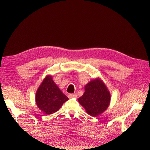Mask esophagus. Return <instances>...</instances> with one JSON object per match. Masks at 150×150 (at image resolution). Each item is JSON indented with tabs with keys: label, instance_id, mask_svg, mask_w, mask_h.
<instances>
[{
	"label": "esophagus",
	"instance_id": "esophagus-1",
	"mask_svg": "<svg viewBox=\"0 0 150 150\" xmlns=\"http://www.w3.org/2000/svg\"><path fill=\"white\" fill-rule=\"evenodd\" d=\"M68 97L69 98H77V95L76 94H69L68 95Z\"/></svg>",
	"mask_w": 150,
	"mask_h": 150
}]
</instances>
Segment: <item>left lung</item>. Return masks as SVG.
<instances>
[{
	"instance_id": "1",
	"label": "left lung",
	"mask_w": 150,
	"mask_h": 150,
	"mask_svg": "<svg viewBox=\"0 0 150 150\" xmlns=\"http://www.w3.org/2000/svg\"><path fill=\"white\" fill-rule=\"evenodd\" d=\"M84 90L78 101L86 113L97 117L104 112L110 104L111 95L104 82L100 78L93 79L85 86Z\"/></svg>"
}]
</instances>
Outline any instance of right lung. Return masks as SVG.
Segmentation results:
<instances>
[{
	"mask_svg": "<svg viewBox=\"0 0 150 150\" xmlns=\"http://www.w3.org/2000/svg\"><path fill=\"white\" fill-rule=\"evenodd\" d=\"M68 100L57 84L51 75H47L38 88L35 95L38 108L47 115L55 113Z\"/></svg>",
	"mask_w": 150,
	"mask_h": 150,
	"instance_id": "obj_1",
	"label": "right lung"
}]
</instances>
